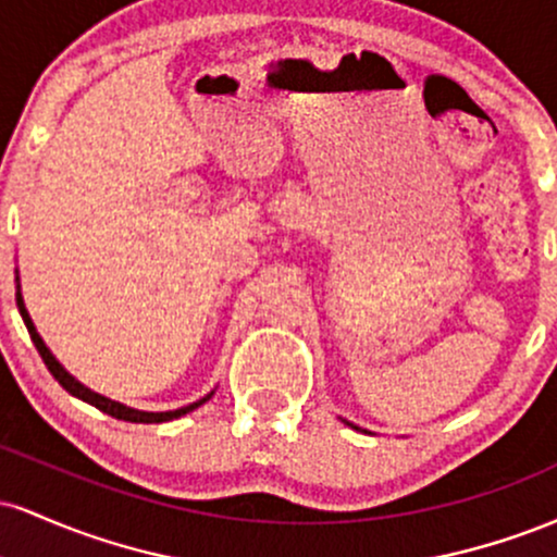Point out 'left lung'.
Returning <instances> with one entry per match:
<instances>
[{
  "instance_id": "obj_1",
  "label": "left lung",
  "mask_w": 557,
  "mask_h": 557,
  "mask_svg": "<svg viewBox=\"0 0 557 557\" xmlns=\"http://www.w3.org/2000/svg\"><path fill=\"white\" fill-rule=\"evenodd\" d=\"M345 424H350V421H345ZM350 426H354V424H350ZM354 430H359V426H354Z\"/></svg>"
}]
</instances>
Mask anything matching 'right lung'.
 I'll return each mask as SVG.
<instances>
[{
	"label": "right lung",
	"mask_w": 557,
	"mask_h": 557,
	"mask_svg": "<svg viewBox=\"0 0 557 557\" xmlns=\"http://www.w3.org/2000/svg\"><path fill=\"white\" fill-rule=\"evenodd\" d=\"M15 300H17V309H21V317H23L25 327H28V335H30V341H34L36 350H38V354H41V359H44V363H47V369H49V372H52L54 380L60 382V385L65 387L70 395H75V398H81V400L91 403V406L99 408V411L110 413V417H114V419L133 421V424H162V421H172V419H181V417H185V413H188V411H194V408H198V406H203V403H207L209 398H212V393H209L207 398H201V400L190 403V406L175 408V411H157V413H154V411H138V408H127V406H123V403H117V400H110V398H104V395L94 393V389H88L86 385H81V382L75 380L73 374H67V372H65V367H62V363L54 359V356H52V350L47 348V343L41 341V335H38V332H36L34 322H30V317H28V309H25V304H23V296H21V285H17Z\"/></svg>",
	"instance_id": "1"
}]
</instances>
